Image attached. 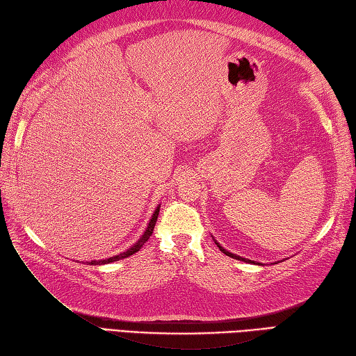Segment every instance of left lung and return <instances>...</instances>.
<instances>
[{
  "instance_id": "1",
  "label": "left lung",
  "mask_w": 356,
  "mask_h": 356,
  "mask_svg": "<svg viewBox=\"0 0 356 356\" xmlns=\"http://www.w3.org/2000/svg\"><path fill=\"white\" fill-rule=\"evenodd\" d=\"M217 246H218V248H220V251H222L223 254H226V255H229V257H232V259H237V260H245V261H248V263H249V261H251V260H246V259H240V257H238V255H236V254H231V252H228V251H226V249H223V248H222L220 245H218V243H217ZM251 263H254V261H251Z\"/></svg>"
}]
</instances>
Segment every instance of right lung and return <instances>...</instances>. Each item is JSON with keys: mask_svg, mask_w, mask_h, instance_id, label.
I'll list each match as a JSON object with an SVG mask.
<instances>
[{"mask_svg": "<svg viewBox=\"0 0 356 356\" xmlns=\"http://www.w3.org/2000/svg\"><path fill=\"white\" fill-rule=\"evenodd\" d=\"M157 216H159V207H157V209L154 211L153 217H151V220H149V223H148V228H147L145 234H143V236L140 237V240L138 241V243H134L130 249H127L125 252L119 254V255L110 257V259H107V260H99V261H97V260H93V261H90V264H107V263H111V261L122 260V259H125V257H130V255H133L134 252H138L139 249L143 246V243H145V241L151 237V234H153V229H154V226H156V220H157Z\"/></svg>", "mask_w": 356, "mask_h": 356, "instance_id": "obj_1", "label": "right lung"}]
</instances>
